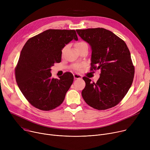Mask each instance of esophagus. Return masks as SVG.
<instances>
[{
	"label": "esophagus",
	"mask_w": 150,
	"mask_h": 150,
	"mask_svg": "<svg viewBox=\"0 0 150 150\" xmlns=\"http://www.w3.org/2000/svg\"><path fill=\"white\" fill-rule=\"evenodd\" d=\"M74 77L75 79H82L83 78L82 76H81V75L77 74H74Z\"/></svg>",
	"instance_id": "obj_1"
}]
</instances>
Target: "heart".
I'll return each instance as SVG.
<instances>
[{"instance_id": "obj_1", "label": "heart", "mask_w": 150, "mask_h": 150, "mask_svg": "<svg viewBox=\"0 0 150 150\" xmlns=\"http://www.w3.org/2000/svg\"><path fill=\"white\" fill-rule=\"evenodd\" d=\"M87 44L84 42H83V41H81V42H77L76 44H75V47H76V49H78V48H79L81 47H84V45H86ZM66 49V47H64L63 50H62V53ZM74 68L75 69L77 70V71H79L81 68H82L83 67V64H75L74 66Z\"/></svg>"}]
</instances>
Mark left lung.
Segmentation results:
<instances>
[{
  "instance_id": "8db88e82",
  "label": "left lung",
  "mask_w": 150,
  "mask_h": 150,
  "mask_svg": "<svg viewBox=\"0 0 150 150\" xmlns=\"http://www.w3.org/2000/svg\"><path fill=\"white\" fill-rule=\"evenodd\" d=\"M91 50V70H100L96 83L83 77L86 87L82 96L91 107L105 110L117 105L133 83L134 68L126 44L103 28L76 30Z\"/></svg>"
}]
</instances>
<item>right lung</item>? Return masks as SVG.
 Masks as SVG:
<instances>
[{
  "instance_id": "obj_1",
  "label": "right lung",
  "mask_w": 150,
  "mask_h": 150,
  "mask_svg": "<svg viewBox=\"0 0 150 150\" xmlns=\"http://www.w3.org/2000/svg\"><path fill=\"white\" fill-rule=\"evenodd\" d=\"M78 37L74 30L49 29L29 39L24 45L16 68L17 85L35 108L50 111L60 105L74 81L66 72L51 77V67L62 60V50Z\"/></svg>"
}]
</instances>
